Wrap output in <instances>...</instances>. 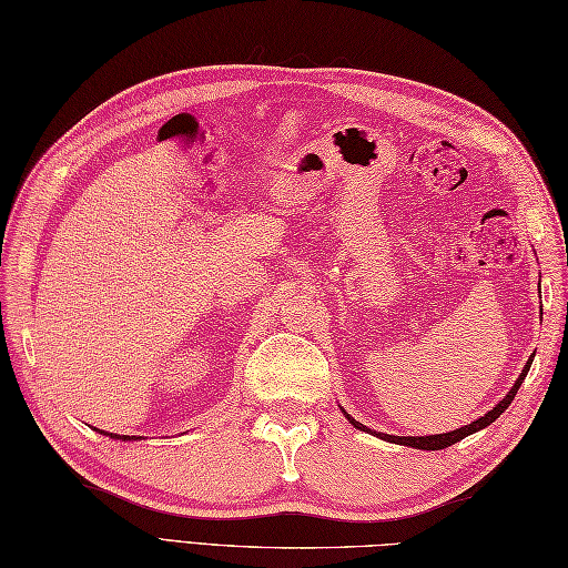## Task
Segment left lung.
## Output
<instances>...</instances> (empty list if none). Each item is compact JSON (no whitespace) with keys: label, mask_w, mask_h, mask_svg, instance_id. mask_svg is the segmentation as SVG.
Instances as JSON below:
<instances>
[{"label":"left lung","mask_w":568,"mask_h":568,"mask_svg":"<svg viewBox=\"0 0 568 568\" xmlns=\"http://www.w3.org/2000/svg\"><path fill=\"white\" fill-rule=\"evenodd\" d=\"M535 358V355H532ZM532 358L527 361V365H525V371L520 373V377L516 379V385H513V389L506 394V399L504 402H498L489 414H484L481 418H477V420H471L469 426H463V428H457V430H450V433H440V435H387V433H375L377 438H382V440H387V443H397V445H408V447H418V450H443V447H450V445H455V443H459L463 438H467V435H471V433H477V430H481V428H486V426H491L494 420L506 412L508 408V404L516 399V394H518V389H520V385H523V379H525V375H527V371H530V365H532ZM348 416V414H346ZM348 420L351 424L355 426V428H361V430H371V428H365L363 424H358V420L355 418H351L348 416Z\"/></svg>","instance_id":"8db88e82"}]
</instances>
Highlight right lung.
<instances>
[{
	"label": "right lung",
	"mask_w": 568,
	"mask_h": 568,
	"mask_svg": "<svg viewBox=\"0 0 568 568\" xmlns=\"http://www.w3.org/2000/svg\"><path fill=\"white\" fill-rule=\"evenodd\" d=\"M111 438H115V435H111ZM118 438H121V435H118ZM123 440H130V435H123Z\"/></svg>",
	"instance_id": "add662e5"
}]
</instances>
